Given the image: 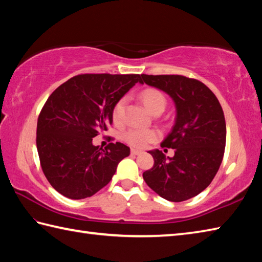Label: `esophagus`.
<instances>
[{
	"instance_id": "1",
	"label": "esophagus",
	"mask_w": 262,
	"mask_h": 262,
	"mask_svg": "<svg viewBox=\"0 0 262 262\" xmlns=\"http://www.w3.org/2000/svg\"><path fill=\"white\" fill-rule=\"evenodd\" d=\"M130 153H132L133 155H138V154H142L143 152H142V151H140V149H135V148H132V151H130Z\"/></svg>"
}]
</instances>
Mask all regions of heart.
Listing matches in <instances>:
<instances>
[{
    "label": "heart",
    "mask_w": 262,
    "mask_h": 262,
    "mask_svg": "<svg viewBox=\"0 0 262 262\" xmlns=\"http://www.w3.org/2000/svg\"><path fill=\"white\" fill-rule=\"evenodd\" d=\"M141 100L145 105V108L154 115L155 113H163L166 105V98L164 94L158 89L147 88L141 92ZM126 107V98H120L113 108V120L116 124H119L124 119ZM159 138V133L153 129H132L126 130L122 134V140L132 146L145 147L147 144L157 141Z\"/></svg>",
    "instance_id": "1"
}]
</instances>
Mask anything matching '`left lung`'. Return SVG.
I'll return each instance as SVG.
<instances>
[{"label":"left lung","mask_w":262,"mask_h":262,"mask_svg":"<svg viewBox=\"0 0 262 262\" xmlns=\"http://www.w3.org/2000/svg\"><path fill=\"white\" fill-rule=\"evenodd\" d=\"M141 76L142 84L169 94L177 110L172 130L161 144L174 149L173 158H165L159 149L149 151L154 165L144 172V180L169 202L190 199L210 185L223 160L226 143L223 109L215 94L198 80L182 75Z\"/></svg>","instance_id":"8db88e82"}]
</instances>
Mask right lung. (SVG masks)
<instances>
[{"label": "right lung", "instance_id": "add662e5", "mask_svg": "<svg viewBox=\"0 0 262 262\" xmlns=\"http://www.w3.org/2000/svg\"><path fill=\"white\" fill-rule=\"evenodd\" d=\"M140 74H81L55 90L37 122V149L52 187L71 199L91 197L113 179L128 157L125 144L94 146L92 138L113 124L115 103L129 91Z\"/></svg>", "mask_w": 262, "mask_h": 262}]
</instances>
